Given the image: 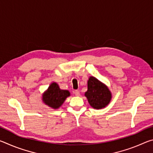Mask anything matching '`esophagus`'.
<instances>
[{
	"mask_svg": "<svg viewBox=\"0 0 153 153\" xmlns=\"http://www.w3.org/2000/svg\"><path fill=\"white\" fill-rule=\"evenodd\" d=\"M74 94H75V95L77 96V97H78V96H79V91L78 90H75V92H74Z\"/></svg>",
	"mask_w": 153,
	"mask_h": 153,
	"instance_id": "obj_1",
	"label": "esophagus"
}]
</instances>
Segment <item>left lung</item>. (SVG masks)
<instances>
[{
	"label": "left lung",
	"instance_id": "8db88e82",
	"mask_svg": "<svg viewBox=\"0 0 153 153\" xmlns=\"http://www.w3.org/2000/svg\"><path fill=\"white\" fill-rule=\"evenodd\" d=\"M85 97L92 108L100 109L105 108L110 102L112 95L105 84L93 76H90L88 81V90Z\"/></svg>",
	"mask_w": 153,
	"mask_h": 153
}]
</instances>
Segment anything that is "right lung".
<instances>
[{
  "mask_svg": "<svg viewBox=\"0 0 153 153\" xmlns=\"http://www.w3.org/2000/svg\"><path fill=\"white\" fill-rule=\"evenodd\" d=\"M70 96L68 90H61L56 82H53L43 93L42 100L45 105L56 109L63 105L66 98Z\"/></svg>",
  "mask_w": 153,
  "mask_h": 153,
  "instance_id": "right-lung-1",
  "label": "right lung"
}]
</instances>
